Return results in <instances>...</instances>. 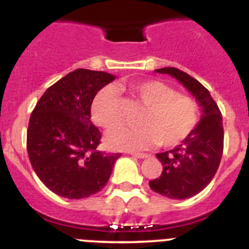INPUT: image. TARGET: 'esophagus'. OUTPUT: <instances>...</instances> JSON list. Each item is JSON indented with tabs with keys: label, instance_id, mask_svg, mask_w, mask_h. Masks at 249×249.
<instances>
[{
	"label": "esophagus",
	"instance_id": "1",
	"mask_svg": "<svg viewBox=\"0 0 249 249\" xmlns=\"http://www.w3.org/2000/svg\"><path fill=\"white\" fill-rule=\"evenodd\" d=\"M132 155L135 156V157L137 158H147L148 157V153H132Z\"/></svg>",
	"mask_w": 249,
	"mask_h": 249
}]
</instances>
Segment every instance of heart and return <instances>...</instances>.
Here are the masks:
<instances>
[{
  "label": "heart",
  "instance_id": "heart-1",
  "mask_svg": "<svg viewBox=\"0 0 249 249\" xmlns=\"http://www.w3.org/2000/svg\"><path fill=\"white\" fill-rule=\"evenodd\" d=\"M133 102L144 107L137 128L113 129L106 142L111 148L136 151L160 144L175 147L192 133L199 121V106L195 98L177 93L173 87L157 80L129 86ZM91 117L97 126L111 129L120 126L124 117L120 94L107 86L97 92L91 105Z\"/></svg>",
  "mask_w": 249,
  "mask_h": 249
}]
</instances>
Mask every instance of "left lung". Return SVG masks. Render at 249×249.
<instances>
[{
  "instance_id": "8db88e82",
  "label": "left lung",
  "mask_w": 249,
  "mask_h": 249,
  "mask_svg": "<svg viewBox=\"0 0 249 249\" xmlns=\"http://www.w3.org/2000/svg\"><path fill=\"white\" fill-rule=\"evenodd\" d=\"M179 81L198 101L202 116L196 128L179 146L157 153L163 171L149 181L155 192L172 199H186L204 190L214 177L223 153L222 113L202 83L175 67L156 70Z\"/></svg>"
}]
</instances>
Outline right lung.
<instances>
[{"label":"right lung","instance_id":"add662e5","mask_svg":"<svg viewBox=\"0 0 249 249\" xmlns=\"http://www.w3.org/2000/svg\"><path fill=\"white\" fill-rule=\"evenodd\" d=\"M114 80L103 71L78 68L39 98L27 128L32 168L48 190L68 199L100 192L121 153H103L101 132L91 122V105L101 89Z\"/></svg>","mask_w":249,"mask_h":249}]
</instances>
